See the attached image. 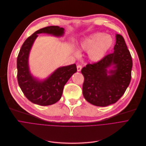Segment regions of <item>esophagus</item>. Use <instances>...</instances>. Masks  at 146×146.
Instances as JSON below:
<instances>
[{"instance_id":"esophagus-1","label":"esophagus","mask_w":146,"mask_h":146,"mask_svg":"<svg viewBox=\"0 0 146 146\" xmlns=\"http://www.w3.org/2000/svg\"><path fill=\"white\" fill-rule=\"evenodd\" d=\"M82 66H80V65H78L77 66V72H80V71H81V70H82Z\"/></svg>"}]
</instances>
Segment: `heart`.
<instances>
[{
  "mask_svg": "<svg viewBox=\"0 0 146 146\" xmlns=\"http://www.w3.org/2000/svg\"><path fill=\"white\" fill-rule=\"evenodd\" d=\"M113 44L111 36L104 33H95L86 37L81 41L78 49L88 51V57L94 62L101 60Z\"/></svg>",
  "mask_w": 146,
  "mask_h": 146,
  "instance_id": "obj_1",
  "label": "heart"
}]
</instances>
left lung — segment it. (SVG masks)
<instances>
[{"label": "left lung", "mask_w": 146, "mask_h": 146, "mask_svg": "<svg viewBox=\"0 0 146 146\" xmlns=\"http://www.w3.org/2000/svg\"><path fill=\"white\" fill-rule=\"evenodd\" d=\"M115 39L113 53L96 63L87 64L81 70L84 78V98L96 106L105 107L117 102L131 80L130 53L121 35H116Z\"/></svg>", "instance_id": "obj_1"}]
</instances>
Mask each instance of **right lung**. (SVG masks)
<instances>
[{"label": "right lung", "mask_w": 146, "mask_h": 146, "mask_svg": "<svg viewBox=\"0 0 146 146\" xmlns=\"http://www.w3.org/2000/svg\"><path fill=\"white\" fill-rule=\"evenodd\" d=\"M46 33L56 37L64 35V29L57 26L46 27L35 32L25 41L17 59V81L26 98L34 104L52 105L59 101L64 86L71 76L77 72L76 64L57 68L47 78L40 80L31 73L29 57L38 34Z\"/></svg>", "instance_id": "add662e5"}]
</instances>
